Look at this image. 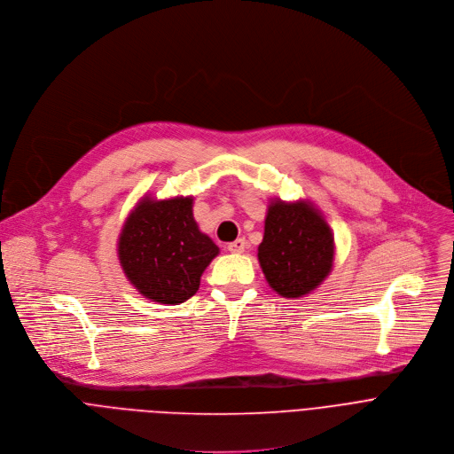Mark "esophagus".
<instances>
[{"mask_svg": "<svg viewBox=\"0 0 454 454\" xmlns=\"http://www.w3.org/2000/svg\"><path fill=\"white\" fill-rule=\"evenodd\" d=\"M245 248H247V241L243 238H238L227 245V250L234 252V254H241Z\"/></svg>", "mask_w": 454, "mask_h": 454, "instance_id": "34e87169", "label": "esophagus"}]
</instances>
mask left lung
I'll use <instances>...</instances> for the list:
<instances>
[{
  "label": "left lung",
  "mask_w": 454,
  "mask_h": 454,
  "mask_svg": "<svg viewBox=\"0 0 454 454\" xmlns=\"http://www.w3.org/2000/svg\"><path fill=\"white\" fill-rule=\"evenodd\" d=\"M333 234L325 220L306 202H271L264 236L257 248L268 285L286 299L315 290L331 271Z\"/></svg>",
  "instance_id": "left-lung-1"
}]
</instances>
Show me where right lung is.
<instances>
[{
    "label": "right lung",
    "mask_w": 454,
    "mask_h": 454,
    "mask_svg": "<svg viewBox=\"0 0 454 454\" xmlns=\"http://www.w3.org/2000/svg\"><path fill=\"white\" fill-rule=\"evenodd\" d=\"M218 252L213 239L199 231L192 197L143 199L127 218L118 243L129 281L160 304H180L193 297Z\"/></svg>",
    "instance_id": "1"
}]
</instances>
